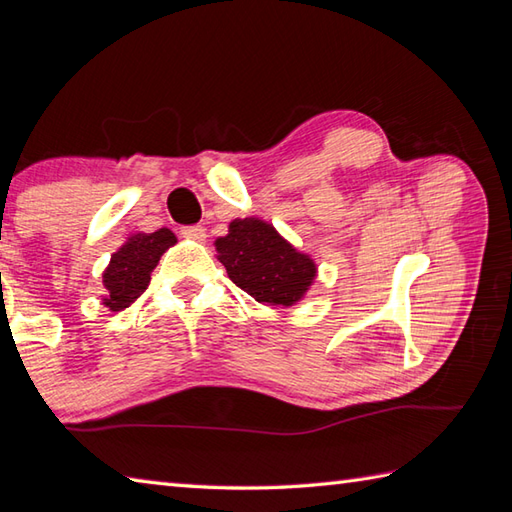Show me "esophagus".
<instances>
[{"label":"esophagus","instance_id":"obj_1","mask_svg":"<svg viewBox=\"0 0 512 512\" xmlns=\"http://www.w3.org/2000/svg\"><path fill=\"white\" fill-rule=\"evenodd\" d=\"M182 237L193 239V242H204L206 239V228L204 226H184L180 231Z\"/></svg>","mask_w":512,"mask_h":512}]
</instances>
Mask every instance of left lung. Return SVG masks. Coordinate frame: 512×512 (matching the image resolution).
Segmentation results:
<instances>
[{"label":"left lung","instance_id":"1","mask_svg":"<svg viewBox=\"0 0 512 512\" xmlns=\"http://www.w3.org/2000/svg\"><path fill=\"white\" fill-rule=\"evenodd\" d=\"M215 250L233 284L268 306H295L317 277L314 259L259 217L233 220Z\"/></svg>","mask_w":512,"mask_h":512}]
</instances>
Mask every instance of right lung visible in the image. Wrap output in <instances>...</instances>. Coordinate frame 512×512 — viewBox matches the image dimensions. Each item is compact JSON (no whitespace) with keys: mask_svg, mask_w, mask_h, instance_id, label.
Listing matches in <instances>:
<instances>
[{"mask_svg":"<svg viewBox=\"0 0 512 512\" xmlns=\"http://www.w3.org/2000/svg\"><path fill=\"white\" fill-rule=\"evenodd\" d=\"M176 242L178 239L169 228H158L156 233L129 235L103 270V306L112 312L132 306L147 290L151 273L158 266L162 253Z\"/></svg>","mask_w":512,"mask_h":512,"instance_id":"obj_1","label":"right lung"}]
</instances>
